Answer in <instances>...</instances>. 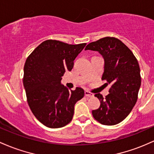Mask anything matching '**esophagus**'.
Here are the masks:
<instances>
[{"mask_svg":"<svg viewBox=\"0 0 154 154\" xmlns=\"http://www.w3.org/2000/svg\"><path fill=\"white\" fill-rule=\"evenodd\" d=\"M85 96L87 97H94V94H92V93L89 92V91H85Z\"/></svg>","mask_w":154,"mask_h":154,"instance_id":"esophagus-1","label":"esophagus"}]
</instances>
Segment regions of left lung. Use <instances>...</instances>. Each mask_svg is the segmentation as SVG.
Wrapping results in <instances>:
<instances>
[{
  "label": "left lung",
  "instance_id": "1",
  "mask_svg": "<svg viewBox=\"0 0 154 154\" xmlns=\"http://www.w3.org/2000/svg\"><path fill=\"white\" fill-rule=\"evenodd\" d=\"M85 50L98 51L104 59V72L102 80L110 84L109 93L100 101L98 109L92 110L93 117L104 125H115L126 119L137 100L141 85L140 70L131 50L120 40L105 37L91 42Z\"/></svg>",
  "mask_w": 154,
  "mask_h": 154
}]
</instances>
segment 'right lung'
I'll return each instance as SVG.
<instances>
[{
    "mask_svg": "<svg viewBox=\"0 0 154 154\" xmlns=\"http://www.w3.org/2000/svg\"><path fill=\"white\" fill-rule=\"evenodd\" d=\"M86 44H68L47 40L34 49L24 66L23 85L27 103L35 118L49 128L71 122L74 106L84 96V89L69 91L62 77L73 68V61Z\"/></svg>",
    "mask_w": 154,
    "mask_h": 154,
    "instance_id": "right-lung-1",
    "label": "right lung"
}]
</instances>
